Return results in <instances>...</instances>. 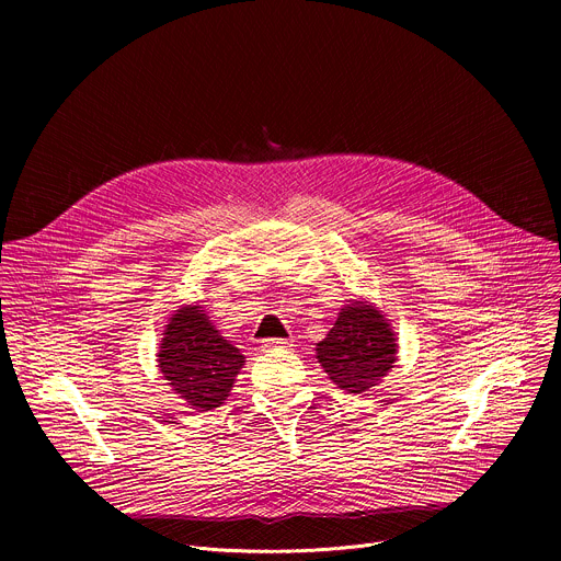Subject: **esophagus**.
Instances as JSON below:
<instances>
[{"instance_id": "obj_1", "label": "esophagus", "mask_w": 561, "mask_h": 561, "mask_svg": "<svg viewBox=\"0 0 561 561\" xmlns=\"http://www.w3.org/2000/svg\"><path fill=\"white\" fill-rule=\"evenodd\" d=\"M290 340H264L262 351H275V348H288Z\"/></svg>"}]
</instances>
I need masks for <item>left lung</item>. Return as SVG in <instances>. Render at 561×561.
<instances>
[{"label":"left lung","instance_id":"1","mask_svg":"<svg viewBox=\"0 0 561 561\" xmlns=\"http://www.w3.org/2000/svg\"><path fill=\"white\" fill-rule=\"evenodd\" d=\"M397 335L386 314L366 299H348L314 357L333 383L362 394L377 386L397 362Z\"/></svg>","mask_w":561,"mask_h":561}]
</instances>
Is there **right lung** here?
Listing matches in <instances>:
<instances>
[{
	"mask_svg": "<svg viewBox=\"0 0 561 561\" xmlns=\"http://www.w3.org/2000/svg\"><path fill=\"white\" fill-rule=\"evenodd\" d=\"M247 357L213 327L204 306L184 304L171 317L157 351V368L193 411L219 409Z\"/></svg>",
	"mask_w": 561,
	"mask_h": 561,
	"instance_id": "1",
	"label": "right lung"
}]
</instances>
